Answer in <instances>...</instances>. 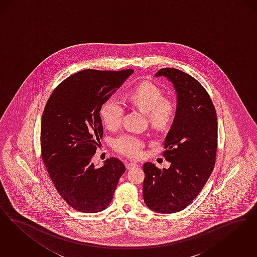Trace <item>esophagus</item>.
<instances>
[{"mask_svg": "<svg viewBox=\"0 0 257 257\" xmlns=\"http://www.w3.org/2000/svg\"><path fill=\"white\" fill-rule=\"evenodd\" d=\"M126 169L127 170H131V169H133V168L136 167L137 166V164L136 163H134V162H130V163H126Z\"/></svg>", "mask_w": 257, "mask_h": 257, "instance_id": "1", "label": "esophagus"}]
</instances>
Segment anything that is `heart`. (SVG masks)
Segmentation results:
<instances>
[{"label":"heart","mask_w":257,"mask_h":257,"mask_svg":"<svg viewBox=\"0 0 257 257\" xmlns=\"http://www.w3.org/2000/svg\"><path fill=\"white\" fill-rule=\"evenodd\" d=\"M128 100L134 107L147 114L149 123L157 130L166 128L175 119V103L165 99L162 91L152 83H142L132 90L128 94ZM123 112L122 102L112 97L105 100L101 106V120L107 128L116 130L121 124ZM113 147L116 152L123 156L136 158L140 157L144 142L136 135L124 134L114 140Z\"/></svg>","instance_id":"obj_1"}]
</instances>
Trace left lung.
I'll return each instance as SVG.
<instances>
[{"mask_svg": "<svg viewBox=\"0 0 257 257\" xmlns=\"http://www.w3.org/2000/svg\"><path fill=\"white\" fill-rule=\"evenodd\" d=\"M177 92V110L165 138L164 158L169 169L147 162L143 198L146 205L158 213L179 212L194 201L209 179L216 161L218 122L212 100L204 87L188 74L175 68H162Z\"/></svg>", "mask_w": 257, "mask_h": 257, "instance_id": "obj_1", "label": "left lung"}]
</instances>
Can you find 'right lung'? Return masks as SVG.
Wrapping results in <instances>:
<instances>
[{"mask_svg":"<svg viewBox=\"0 0 257 257\" xmlns=\"http://www.w3.org/2000/svg\"><path fill=\"white\" fill-rule=\"evenodd\" d=\"M133 73L132 69L79 71L61 81L45 105L42 160L58 194L79 212L104 210L125 171L116 157L100 168L91 160L103 135L101 106Z\"/></svg>","mask_w":257,"mask_h":257,"instance_id":"add662e5","label":"right lung"}]
</instances>
